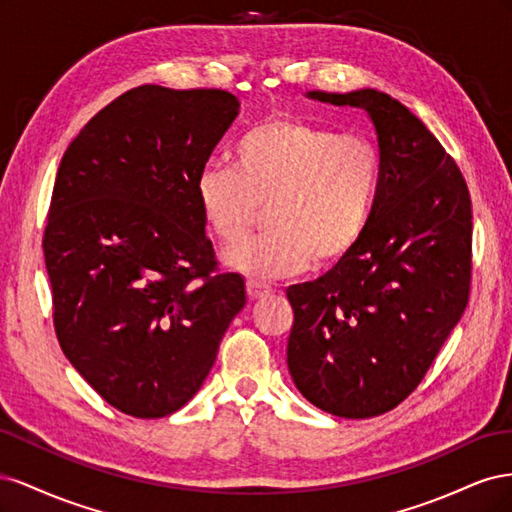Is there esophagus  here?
<instances>
[{"mask_svg":"<svg viewBox=\"0 0 512 512\" xmlns=\"http://www.w3.org/2000/svg\"><path fill=\"white\" fill-rule=\"evenodd\" d=\"M247 294H250L252 301L265 299L267 294H271V286L262 284V282H258V280H247Z\"/></svg>","mask_w":512,"mask_h":512,"instance_id":"34e87169","label":"esophagus"}]
</instances>
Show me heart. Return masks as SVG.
Masks as SVG:
<instances>
[{
	"label": "heart",
	"instance_id": "b5f03b06",
	"mask_svg": "<svg viewBox=\"0 0 512 512\" xmlns=\"http://www.w3.org/2000/svg\"><path fill=\"white\" fill-rule=\"evenodd\" d=\"M232 162H207L196 203L224 243L237 241L267 207V230L222 252L224 265L254 277H288L348 258L374 220L382 158L365 136L339 134L297 117L247 130Z\"/></svg>",
	"mask_w": 512,
	"mask_h": 512
}]
</instances>
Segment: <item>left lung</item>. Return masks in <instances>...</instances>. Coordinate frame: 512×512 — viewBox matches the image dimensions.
<instances>
[{"instance_id":"obj_1","label":"left lung","mask_w":512,"mask_h":512,"mask_svg":"<svg viewBox=\"0 0 512 512\" xmlns=\"http://www.w3.org/2000/svg\"><path fill=\"white\" fill-rule=\"evenodd\" d=\"M307 98L363 108L378 136L382 188L359 247L286 290L294 309L286 361L309 404L369 418L416 389L468 305L470 192L438 138L384 91Z\"/></svg>"}]
</instances>
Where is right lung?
Segmentation results:
<instances>
[{"instance_id":"obj_1","label":"right lung","mask_w":512,"mask_h":512,"mask_svg":"<svg viewBox=\"0 0 512 512\" xmlns=\"http://www.w3.org/2000/svg\"><path fill=\"white\" fill-rule=\"evenodd\" d=\"M239 115L222 89L143 85L91 119L61 158L44 230L59 346L104 401L136 418L198 393L243 305L215 273L196 177Z\"/></svg>"}]
</instances>
